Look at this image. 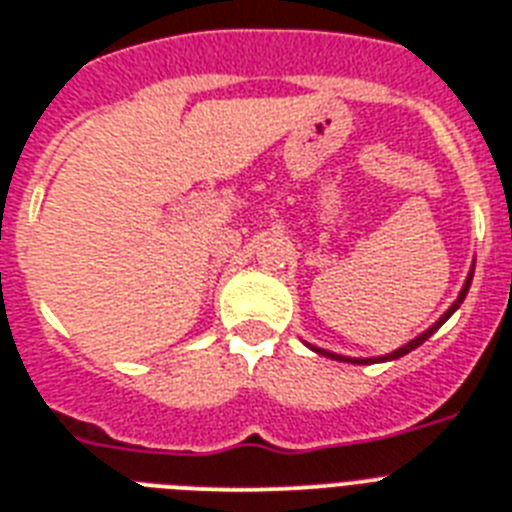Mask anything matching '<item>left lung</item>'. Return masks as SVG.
<instances>
[{
	"instance_id": "1",
	"label": "left lung",
	"mask_w": 512,
	"mask_h": 512,
	"mask_svg": "<svg viewBox=\"0 0 512 512\" xmlns=\"http://www.w3.org/2000/svg\"><path fill=\"white\" fill-rule=\"evenodd\" d=\"M471 281H473V270H471V276H468V281H465V286H463V292H460V294H458V299H455V302H452V307H450V310H447V313H444V315H442V318H439V321H436V323H434V326H431V328H429V331H423V334H421V336H415L413 342H407V344H405V347H400V350H394V352H392V355H386V357H381V360H397V357L407 355V352H413V350H415V347H421V344H423V342H426V339H429V336H431V334H434L436 328L442 326V323H444V321H447V318H450V315H452V313H455V310H458V307H460V302H463V299H465V294H468V289H471ZM313 350H315V352H318V355H326V357H334V360H342V363H371V360H355V357H342V355H334V352H326V350H321V347H313ZM376 360H378V357H376Z\"/></svg>"
}]
</instances>
